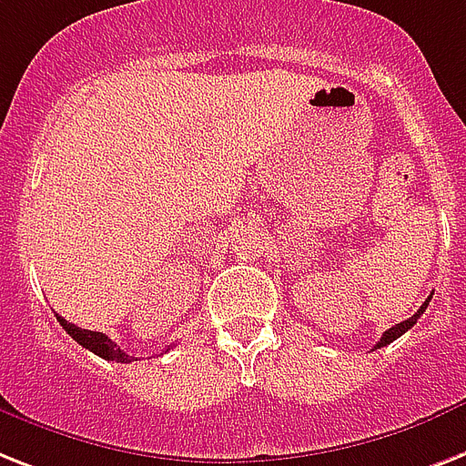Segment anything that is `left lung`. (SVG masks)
I'll list each match as a JSON object with an SVG mask.
<instances>
[{
    "instance_id": "obj_1",
    "label": "left lung",
    "mask_w": 466,
    "mask_h": 466,
    "mask_svg": "<svg viewBox=\"0 0 466 466\" xmlns=\"http://www.w3.org/2000/svg\"><path fill=\"white\" fill-rule=\"evenodd\" d=\"M429 301H431V297L426 299V301H423V304H421V309H419V311L414 313V316H411V319H407V320H402V323L392 325L390 330H385V332H383V338H380V342L376 344V350H380V347H388V344H390V342H395V339L400 338V335H404V332L410 330L411 325H414V323H417L419 319H421V313L426 311V306H429Z\"/></svg>"
}]
</instances>
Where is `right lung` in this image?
I'll list each match as a JSON object with an SVG mask.
<instances>
[{
  "mask_svg": "<svg viewBox=\"0 0 466 466\" xmlns=\"http://www.w3.org/2000/svg\"><path fill=\"white\" fill-rule=\"evenodd\" d=\"M56 320L62 323L64 330L69 332L76 342L81 344V347H86V350L93 351V354H97V357L107 359V361H116V364H131V361H134V357H128L127 351L119 350V347H116L107 335L93 332V330H83V328H78V325L64 320L62 316H56Z\"/></svg>",
  "mask_w": 466,
  "mask_h": 466,
  "instance_id": "obj_1",
  "label": "right lung"
}]
</instances>
